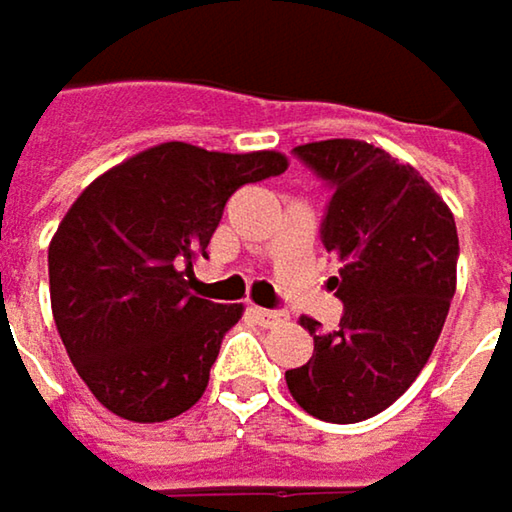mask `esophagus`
<instances>
[{
	"label": "esophagus",
	"mask_w": 512,
	"mask_h": 512,
	"mask_svg": "<svg viewBox=\"0 0 512 512\" xmlns=\"http://www.w3.org/2000/svg\"><path fill=\"white\" fill-rule=\"evenodd\" d=\"M250 315H253L262 327H274V324L286 321V312H274V309H262V306H253Z\"/></svg>",
	"instance_id": "1"
}]
</instances>
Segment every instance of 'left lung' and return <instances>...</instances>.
<instances>
[{
  "label": "left lung",
  "instance_id": "1",
  "mask_svg": "<svg viewBox=\"0 0 512 512\" xmlns=\"http://www.w3.org/2000/svg\"><path fill=\"white\" fill-rule=\"evenodd\" d=\"M333 197L321 224L324 250L342 268L339 330L300 318L315 353L286 371L291 398L321 421L356 424L392 407L427 365L457 288V226L416 167L353 141L294 147Z\"/></svg>",
  "mask_w": 512,
  "mask_h": 512
}]
</instances>
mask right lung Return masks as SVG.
<instances>
[{
	"label": "right lung",
	"mask_w": 512,
	"mask_h": 512,
	"mask_svg": "<svg viewBox=\"0 0 512 512\" xmlns=\"http://www.w3.org/2000/svg\"><path fill=\"white\" fill-rule=\"evenodd\" d=\"M288 167L274 150L212 153L182 141L105 170L49 241L58 336L94 398L126 421L191 410L244 306L191 294L194 262L226 200Z\"/></svg>",
	"instance_id": "add662e5"
}]
</instances>
